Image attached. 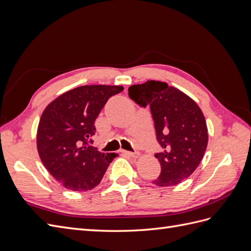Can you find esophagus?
Here are the masks:
<instances>
[{"instance_id": "obj_1", "label": "esophagus", "mask_w": 251, "mask_h": 251, "mask_svg": "<svg viewBox=\"0 0 251 251\" xmlns=\"http://www.w3.org/2000/svg\"><path fill=\"white\" fill-rule=\"evenodd\" d=\"M123 153L130 156V157H133V158H137L139 156V153H137V151H123Z\"/></svg>"}]
</instances>
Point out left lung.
<instances>
[{
  "instance_id": "obj_1",
  "label": "left lung",
  "mask_w": 251,
  "mask_h": 251,
  "mask_svg": "<svg viewBox=\"0 0 251 251\" xmlns=\"http://www.w3.org/2000/svg\"><path fill=\"white\" fill-rule=\"evenodd\" d=\"M128 96L146 108L150 105L157 140L163 151L155 155L161 165L157 186H173L198 168L208 142L204 115L191 97L166 82L148 80L128 88Z\"/></svg>"
}]
</instances>
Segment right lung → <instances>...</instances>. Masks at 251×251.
Instances as JSON below:
<instances>
[{
    "label": "right lung",
    "mask_w": 251,
    "mask_h": 251,
    "mask_svg": "<svg viewBox=\"0 0 251 251\" xmlns=\"http://www.w3.org/2000/svg\"><path fill=\"white\" fill-rule=\"evenodd\" d=\"M123 86L91 85L59 95L44 110L37 126V151L45 168L73 192H87L100 183L115 153L91 146L95 119L109 98Z\"/></svg>",
    "instance_id": "right-lung-1"
}]
</instances>
